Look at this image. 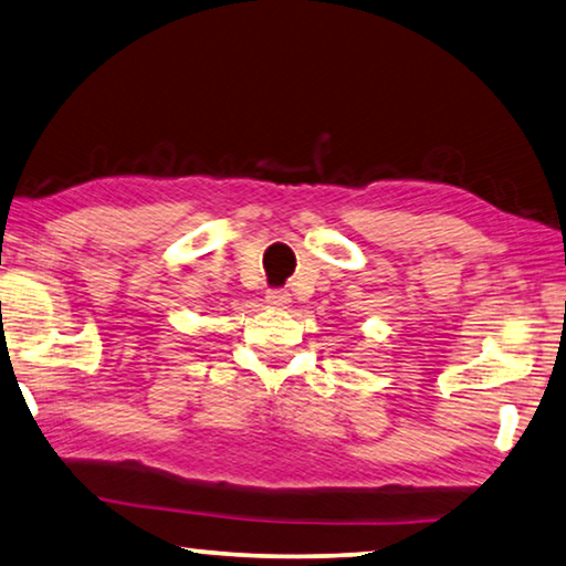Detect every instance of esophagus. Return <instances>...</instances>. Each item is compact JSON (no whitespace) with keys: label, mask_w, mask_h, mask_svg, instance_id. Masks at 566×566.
I'll list each match as a JSON object with an SVG mask.
<instances>
[{"label":"esophagus","mask_w":566,"mask_h":566,"mask_svg":"<svg viewBox=\"0 0 566 566\" xmlns=\"http://www.w3.org/2000/svg\"><path fill=\"white\" fill-rule=\"evenodd\" d=\"M265 301L271 303V306H275V308H285L291 303V293L283 291V289H273V291H268Z\"/></svg>","instance_id":"34e87169"}]
</instances>
